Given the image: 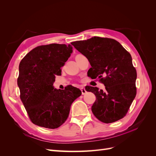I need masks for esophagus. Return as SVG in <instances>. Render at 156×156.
<instances>
[{
	"label": "esophagus",
	"mask_w": 156,
	"mask_h": 156,
	"mask_svg": "<svg viewBox=\"0 0 156 156\" xmlns=\"http://www.w3.org/2000/svg\"><path fill=\"white\" fill-rule=\"evenodd\" d=\"M81 92H82V94H83V95H84V94H85L87 93L86 90L84 89L83 87L81 88Z\"/></svg>",
	"instance_id": "obj_1"
}]
</instances>
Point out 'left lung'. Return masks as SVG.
Listing matches in <instances>:
<instances>
[{
    "mask_svg": "<svg viewBox=\"0 0 156 156\" xmlns=\"http://www.w3.org/2000/svg\"><path fill=\"white\" fill-rule=\"evenodd\" d=\"M72 45L88 60L92 66L89 76L98 78L105 87V90L85 87L96 97L92 106L94 115L106 124L123 119L136 94V72L129 52L119 41L108 37L94 36Z\"/></svg>",
    "mask_w": 156,
    "mask_h": 156,
    "instance_id": "obj_1",
    "label": "left lung"
}]
</instances>
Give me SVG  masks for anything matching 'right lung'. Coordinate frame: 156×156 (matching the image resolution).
Instances as JSON below:
<instances>
[{
	"instance_id": "1",
	"label": "right lung",
	"mask_w": 156,
	"mask_h": 156,
	"mask_svg": "<svg viewBox=\"0 0 156 156\" xmlns=\"http://www.w3.org/2000/svg\"><path fill=\"white\" fill-rule=\"evenodd\" d=\"M72 51L70 45H40L20 62L17 78L20 98L35 125L58 128L67 120L72 103L81 95V91L72 85L64 90L53 87L55 75H61V67Z\"/></svg>"
}]
</instances>
